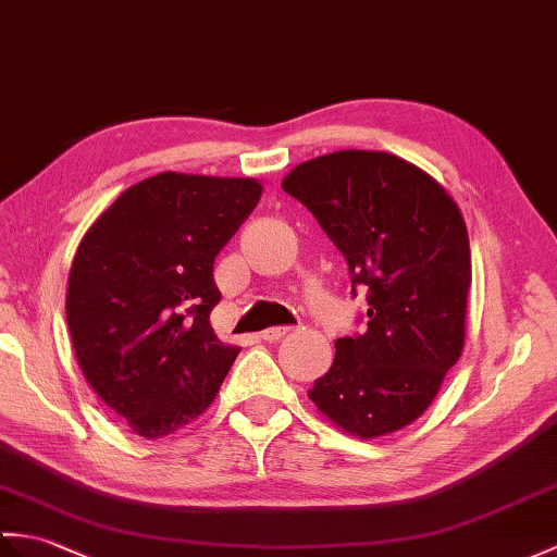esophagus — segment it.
<instances>
[{
    "label": "esophagus",
    "mask_w": 557,
    "mask_h": 557,
    "mask_svg": "<svg viewBox=\"0 0 557 557\" xmlns=\"http://www.w3.org/2000/svg\"><path fill=\"white\" fill-rule=\"evenodd\" d=\"M289 330L292 327H270V330H265V332H261V339L263 342H280L284 334H289Z\"/></svg>",
    "instance_id": "34e87169"
}]
</instances>
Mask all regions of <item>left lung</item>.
<instances>
[{"label":"left lung","instance_id":"8db88e82","mask_svg":"<svg viewBox=\"0 0 557 557\" xmlns=\"http://www.w3.org/2000/svg\"><path fill=\"white\" fill-rule=\"evenodd\" d=\"M282 189L313 213L344 256L366 330L337 339L308 398L344 432L372 438L418 420L465 344L472 280L468 227L420 168L384 151L299 163Z\"/></svg>","mask_w":557,"mask_h":557}]
</instances>
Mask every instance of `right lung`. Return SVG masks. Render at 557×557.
Here are the masks:
<instances>
[{"label": "right lung", "instance_id": "right-lung-1", "mask_svg": "<svg viewBox=\"0 0 557 557\" xmlns=\"http://www.w3.org/2000/svg\"><path fill=\"white\" fill-rule=\"evenodd\" d=\"M261 199L249 177L161 173L125 189L73 258L77 366L115 416L159 438L211 406L239 354L215 337L218 251Z\"/></svg>", "mask_w": 557, "mask_h": 557}]
</instances>
